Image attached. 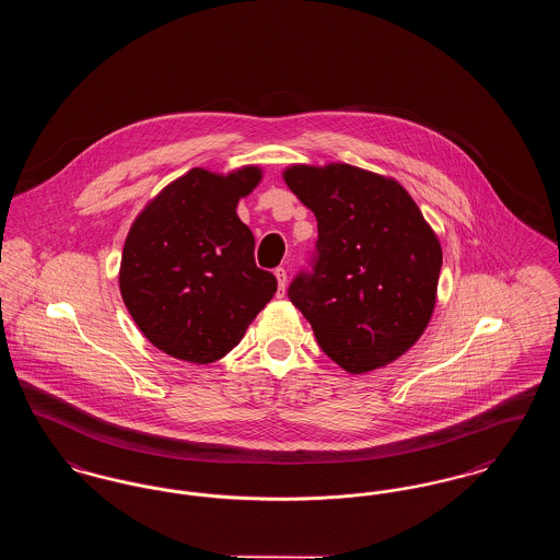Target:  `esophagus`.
Returning <instances> with one entry per match:
<instances>
[{"instance_id":"esophagus-1","label":"esophagus","mask_w":560,"mask_h":560,"mask_svg":"<svg viewBox=\"0 0 560 560\" xmlns=\"http://www.w3.org/2000/svg\"><path fill=\"white\" fill-rule=\"evenodd\" d=\"M275 277L279 281V295H283L285 288H288V270L283 267L275 268Z\"/></svg>"}]
</instances>
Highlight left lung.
<instances>
[{
    "label": "left lung",
    "mask_w": 560,
    "mask_h": 560,
    "mask_svg": "<svg viewBox=\"0 0 560 560\" xmlns=\"http://www.w3.org/2000/svg\"><path fill=\"white\" fill-rule=\"evenodd\" d=\"M288 187L315 213L319 237L288 295L320 350L350 373L388 365L427 329L441 243L397 180L331 163L293 165Z\"/></svg>",
    "instance_id": "1"
}]
</instances>
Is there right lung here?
I'll use <instances>...</instances> for the list:
<instances>
[{
    "label": "right lung",
    "instance_id": "right-lung-1",
    "mask_svg": "<svg viewBox=\"0 0 560 560\" xmlns=\"http://www.w3.org/2000/svg\"><path fill=\"white\" fill-rule=\"evenodd\" d=\"M260 178L252 165L229 176L195 167L136 218L119 290L140 331L165 354L199 365L222 359L277 292L237 215Z\"/></svg>",
    "mask_w": 560,
    "mask_h": 560
}]
</instances>
